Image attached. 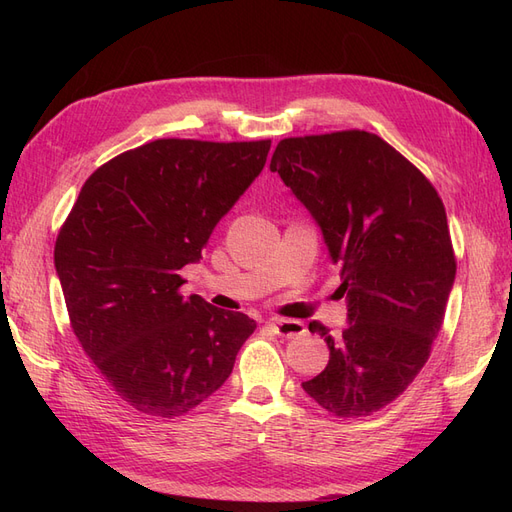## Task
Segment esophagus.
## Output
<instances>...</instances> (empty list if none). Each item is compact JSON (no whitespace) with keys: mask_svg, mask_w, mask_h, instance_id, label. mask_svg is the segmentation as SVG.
Listing matches in <instances>:
<instances>
[{"mask_svg":"<svg viewBox=\"0 0 512 512\" xmlns=\"http://www.w3.org/2000/svg\"><path fill=\"white\" fill-rule=\"evenodd\" d=\"M271 327L273 331L280 335V337H299V335H305V324L299 322V320H286V318H275L271 320Z\"/></svg>","mask_w":512,"mask_h":512,"instance_id":"obj_1","label":"esophagus"}]
</instances>
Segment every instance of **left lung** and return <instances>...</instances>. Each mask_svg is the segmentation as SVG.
I'll return each instance as SVG.
<instances>
[{"label":"left lung","instance_id":"obj_1","mask_svg":"<svg viewBox=\"0 0 512 512\" xmlns=\"http://www.w3.org/2000/svg\"><path fill=\"white\" fill-rule=\"evenodd\" d=\"M271 170L320 226L348 301L339 335L309 322L331 354L303 391L339 418L369 416L408 389L442 329L457 271L442 198L363 130L284 138Z\"/></svg>","mask_w":512,"mask_h":512}]
</instances>
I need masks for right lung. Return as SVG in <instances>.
I'll return each instance as SVG.
<instances>
[{"label": "right lung", "instance_id": "right-lung-1", "mask_svg": "<svg viewBox=\"0 0 512 512\" xmlns=\"http://www.w3.org/2000/svg\"><path fill=\"white\" fill-rule=\"evenodd\" d=\"M271 141L160 138L102 164L55 241L72 331L134 410L175 418L228 380L256 329L179 292L211 232L265 168Z\"/></svg>", "mask_w": 512, "mask_h": 512}]
</instances>
